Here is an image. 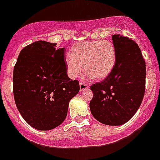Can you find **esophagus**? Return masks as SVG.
<instances>
[{
	"label": "esophagus",
	"mask_w": 160,
	"mask_h": 160,
	"mask_svg": "<svg viewBox=\"0 0 160 160\" xmlns=\"http://www.w3.org/2000/svg\"><path fill=\"white\" fill-rule=\"evenodd\" d=\"M80 91H84V90H88L89 89V85L86 84L84 82H80Z\"/></svg>",
	"instance_id": "esophagus-1"
}]
</instances>
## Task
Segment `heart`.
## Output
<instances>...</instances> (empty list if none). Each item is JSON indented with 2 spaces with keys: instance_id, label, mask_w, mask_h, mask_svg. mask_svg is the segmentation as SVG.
Masks as SVG:
<instances>
[{
  "instance_id": "b5f03b06",
  "label": "heart",
  "mask_w": 160,
  "mask_h": 160,
  "mask_svg": "<svg viewBox=\"0 0 160 160\" xmlns=\"http://www.w3.org/2000/svg\"><path fill=\"white\" fill-rule=\"evenodd\" d=\"M117 51L109 40L82 41L75 43L71 54L66 55L68 75L75 78L84 69L85 72L96 80L106 78L114 68Z\"/></svg>"
}]
</instances>
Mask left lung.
<instances>
[{
    "instance_id": "8db88e82",
    "label": "left lung",
    "mask_w": 160,
    "mask_h": 160,
    "mask_svg": "<svg viewBox=\"0 0 160 160\" xmlns=\"http://www.w3.org/2000/svg\"><path fill=\"white\" fill-rule=\"evenodd\" d=\"M117 51L114 68L106 78L90 86L92 115L107 125H121L137 112L145 92L146 65L135 41L120 35L112 36Z\"/></svg>"
}]
</instances>
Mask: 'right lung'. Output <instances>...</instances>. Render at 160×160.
Instances as JSON below:
<instances>
[{
    "instance_id": "add662e5",
    "label": "right lung",
    "mask_w": 160,
    "mask_h": 160,
    "mask_svg": "<svg viewBox=\"0 0 160 160\" xmlns=\"http://www.w3.org/2000/svg\"><path fill=\"white\" fill-rule=\"evenodd\" d=\"M39 40L23 48L13 69V95L24 121L51 130L66 119L70 101L80 90L67 76L65 48Z\"/></svg>"
}]
</instances>
